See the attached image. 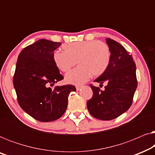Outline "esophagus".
<instances>
[{
    "label": "esophagus",
    "mask_w": 155,
    "mask_h": 155,
    "mask_svg": "<svg viewBox=\"0 0 155 155\" xmlns=\"http://www.w3.org/2000/svg\"><path fill=\"white\" fill-rule=\"evenodd\" d=\"M82 87V85H79V86H77L76 87V90H77V91H79L80 89H81Z\"/></svg>",
    "instance_id": "34e87169"
}]
</instances>
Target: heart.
Listing matches in <instances>:
<instances>
[{"mask_svg": "<svg viewBox=\"0 0 155 155\" xmlns=\"http://www.w3.org/2000/svg\"><path fill=\"white\" fill-rule=\"evenodd\" d=\"M63 51L53 54L55 65L62 72H68L75 65L78 66L65 76L67 83L79 85L87 81L91 75H102L107 71L111 52L107 44L99 40L75 41L63 46Z\"/></svg>", "mask_w": 155, "mask_h": 155, "instance_id": "obj_1", "label": "heart"}]
</instances>
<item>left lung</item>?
<instances>
[{
  "instance_id": "obj_1",
  "label": "left lung",
  "mask_w": 155,
  "mask_h": 155,
  "mask_svg": "<svg viewBox=\"0 0 155 155\" xmlns=\"http://www.w3.org/2000/svg\"><path fill=\"white\" fill-rule=\"evenodd\" d=\"M111 59L107 71L94 82L107 84L102 91L90 84L93 96L87 102L88 111L93 117L109 120L126 112L132 105L137 81L136 67L132 56L122 45L107 38Z\"/></svg>"
}]
</instances>
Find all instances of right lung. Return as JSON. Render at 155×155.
Masks as SVG:
<instances>
[{"label": "right lung", "mask_w": 155, "mask_h": 155, "mask_svg": "<svg viewBox=\"0 0 155 155\" xmlns=\"http://www.w3.org/2000/svg\"><path fill=\"white\" fill-rule=\"evenodd\" d=\"M60 42L39 39L25 47L19 54L13 85L20 107L41 122L58 119L65 113L68 95L75 92L71 84L51 88L63 76L53 60Z\"/></svg>", "instance_id": "obj_1"}]
</instances>
